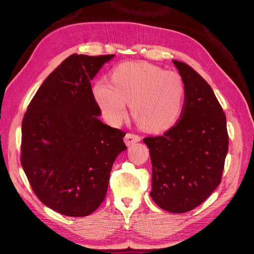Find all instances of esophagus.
I'll return each mask as SVG.
<instances>
[{
    "instance_id": "esophagus-1",
    "label": "esophagus",
    "mask_w": 254,
    "mask_h": 254,
    "mask_svg": "<svg viewBox=\"0 0 254 254\" xmlns=\"http://www.w3.org/2000/svg\"><path fill=\"white\" fill-rule=\"evenodd\" d=\"M124 141H125L127 146H130V145H132L133 143L140 142L141 136L137 135V134H134V133H127L124 137Z\"/></svg>"
}]
</instances>
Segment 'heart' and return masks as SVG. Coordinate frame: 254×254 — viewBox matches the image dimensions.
<instances>
[{"instance_id":"b5f03b06","label":"heart","mask_w":254,"mask_h":254,"mask_svg":"<svg viewBox=\"0 0 254 254\" xmlns=\"http://www.w3.org/2000/svg\"><path fill=\"white\" fill-rule=\"evenodd\" d=\"M93 95L105 119L117 125L130 113L143 130L161 132L178 120L184 98V83L175 71L145 63H126L111 74V82L97 80Z\"/></svg>"}]
</instances>
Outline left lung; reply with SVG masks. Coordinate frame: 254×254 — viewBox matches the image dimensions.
I'll list each match as a JSON object with an SVG mask.
<instances>
[{
	"label": "left lung",
	"mask_w": 254,
	"mask_h": 254,
	"mask_svg": "<svg viewBox=\"0 0 254 254\" xmlns=\"http://www.w3.org/2000/svg\"><path fill=\"white\" fill-rule=\"evenodd\" d=\"M173 63L184 83L180 118L163 135L143 142L152 164V200L167 212L186 213L219 186L229 135L225 112L210 84L189 64Z\"/></svg>",
	"instance_id": "1"
}]
</instances>
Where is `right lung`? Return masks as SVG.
Wrapping results in <instances>:
<instances>
[{
    "mask_svg": "<svg viewBox=\"0 0 254 254\" xmlns=\"http://www.w3.org/2000/svg\"><path fill=\"white\" fill-rule=\"evenodd\" d=\"M114 55H73L43 81L22 121L21 164L52 210L83 217L101 205L125 132L98 120L91 80Z\"/></svg>",
    "mask_w": 254,
    "mask_h": 254,
    "instance_id": "obj_1",
    "label": "right lung"
}]
</instances>
